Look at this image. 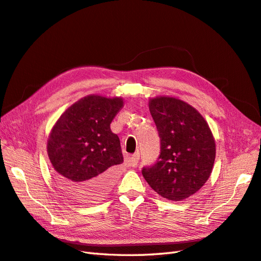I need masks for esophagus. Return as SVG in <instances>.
<instances>
[{
	"label": "esophagus",
	"instance_id": "obj_1",
	"mask_svg": "<svg viewBox=\"0 0 261 261\" xmlns=\"http://www.w3.org/2000/svg\"><path fill=\"white\" fill-rule=\"evenodd\" d=\"M139 158H140V153H139V152H138V153H135V154L131 155V156L128 159V163H129L131 166H133V168H135V166L138 165Z\"/></svg>",
	"mask_w": 261,
	"mask_h": 261
}]
</instances>
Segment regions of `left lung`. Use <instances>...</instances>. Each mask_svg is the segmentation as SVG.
Returning <instances> with one entry per match:
<instances>
[{"label":"left lung","mask_w":261,"mask_h":261,"mask_svg":"<svg viewBox=\"0 0 261 261\" xmlns=\"http://www.w3.org/2000/svg\"><path fill=\"white\" fill-rule=\"evenodd\" d=\"M149 109L161 141L158 161L142 175L159 195L182 200L208 179L216 155L213 133L202 115L173 97L150 99Z\"/></svg>","instance_id":"obj_1"}]
</instances>
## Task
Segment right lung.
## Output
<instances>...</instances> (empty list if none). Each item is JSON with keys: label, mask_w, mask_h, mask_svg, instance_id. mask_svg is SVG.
<instances>
[{"label": "right lung", "mask_w": 261, "mask_h": 261, "mask_svg": "<svg viewBox=\"0 0 261 261\" xmlns=\"http://www.w3.org/2000/svg\"><path fill=\"white\" fill-rule=\"evenodd\" d=\"M122 107L120 97L90 95L71 105L53 126L47 153L56 182L78 202L102 198L112 188L123 155L110 123Z\"/></svg>", "instance_id": "1"}]
</instances>
